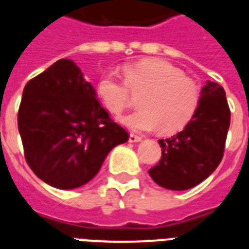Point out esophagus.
<instances>
[{"mask_svg":"<svg viewBox=\"0 0 249 249\" xmlns=\"http://www.w3.org/2000/svg\"><path fill=\"white\" fill-rule=\"evenodd\" d=\"M129 141H130V142H139V141H141V136L135 135V133H130Z\"/></svg>","mask_w":249,"mask_h":249,"instance_id":"esophagus-1","label":"esophagus"}]
</instances>
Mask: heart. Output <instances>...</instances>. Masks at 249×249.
<instances>
[{"label":"heart","instance_id":"heart-1","mask_svg":"<svg viewBox=\"0 0 249 249\" xmlns=\"http://www.w3.org/2000/svg\"><path fill=\"white\" fill-rule=\"evenodd\" d=\"M124 81L113 73L104 74L97 93L112 114H121L139 96L137 109L121 119L132 130L175 133L187 126L200 105L201 90L197 82L184 76L181 69L161 58H145L124 66Z\"/></svg>","mask_w":249,"mask_h":249}]
</instances>
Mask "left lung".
Returning a JSON list of instances; mask_svg holds the SVG:
<instances>
[{
    "label": "left lung",
    "instance_id": "1",
    "mask_svg": "<svg viewBox=\"0 0 249 249\" xmlns=\"http://www.w3.org/2000/svg\"><path fill=\"white\" fill-rule=\"evenodd\" d=\"M230 123L224 89L208 81L197 112L187 126L178 135L159 140L161 159L149 169L153 181L172 191H185L204 181L223 159Z\"/></svg>",
    "mask_w": 249,
    "mask_h": 249
}]
</instances>
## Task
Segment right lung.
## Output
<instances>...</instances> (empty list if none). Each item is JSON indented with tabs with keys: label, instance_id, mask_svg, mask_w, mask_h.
<instances>
[{
	"label": "right lung",
	"instance_id": "right-lung-1",
	"mask_svg": "<svg viewBox=\"0 0 249 249\" xmlns=\"http://www.w3.org/2000/svg\"><path fill=\"white\" fill-rule=\"evenodd\" d=\"M71 60H58L25 85L18 130L37 178L60 189L90 181L128 132L114 123Z\"/></svg>",
	"mask_w": 249,
	"mask_h": 249
}]
</instances>
